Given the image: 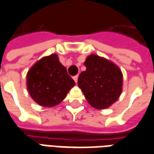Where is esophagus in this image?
I'll return each mask as SVG.
<instances>
[{
	"instance_id": "obj_1",
	"label": "esophagus",
	"mask_w": 154,
	"mask_h": 154,
	"mask_svg": "<svg viewBox=\"0 0 154 154\" xmlns=\"http://www.w3.org/2000/svg\"><path fill=\"white\" fill-rule=\"evenodd\" d=\"M72 78H73V80L75 81V82L77 83V78H78V76H77H77H74Z\"/></svg>"
}]
</instances>
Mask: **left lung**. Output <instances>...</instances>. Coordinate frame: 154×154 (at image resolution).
I'll use <instances>...</instances> for the list:
<instances>
[{
    "label": "left lung",
    "mask_w": 154,
    "mask_h": 154,
    "mask_svg": "<svg viewBox=\"0 0 154 154\" xmlns=\"http://www.w3.org/2000/svg\"><path fill=\"white\" fill-rule=\"evenodd\" d=\"M84 64L86 71L78 77V86L88 103L97 109L109 108L116 102L122 91L120 68L104 58L91 54Z\"/></svg>",
    "instance_id": "left-lung-1"
}]
</instances>
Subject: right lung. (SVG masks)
Returning <instances> with one entry per match:
<instances>
[{"instance_id": "obj_1", "label": "right lung", "mask_w": 154, "mask_h": 154, "mask_svg": "<svg viewBox=\"0 0 154 154\" xmlns=\"http://www.w3.org/2000/svg\"><path fill=\"white\" fill-rule=\"evenodd\" d=\"M74 85L75 82L55 54L43 57L27 73L31 97L43 107H54L61 103Z\"/></svg>"}]
</instances>
